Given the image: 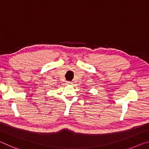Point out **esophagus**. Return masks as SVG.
<instances>
[{
  "label": "esophagus",
  "instance_id": "34e87169",
  "mask_svg": "<svg viewBox=\"0 0 149 149\" xmlns=\"http://www.w3.org/2000/svg\"><path fill=\"white\" fill-rule=\"evenodd\" d=\"M72 84V82H70V81L67 82V84H68V85H70V84Z\"/></svg>",
  "mask_w": 149,
  "mask_h": 149
}]
</instances>
